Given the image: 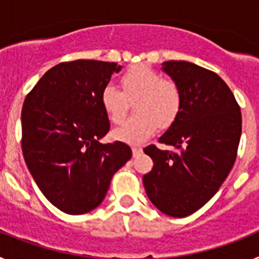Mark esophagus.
<instances>
[{
	"mask_svg": "<svg viewBox=\"0 0 259 259\" xmlns=\"http://www.w3.org/2000/svg\"><path fill=\"white\" fill-rule=\"evenodd\" d=\"M141 153H143V148L141 146H132V154H134V157L140 155Z\"/></svg>",
	"mask_w": 259,
	"mask_h": 259,
	"instance_id": "34e87169",
	"label": "esophagus"
}]
</instances>
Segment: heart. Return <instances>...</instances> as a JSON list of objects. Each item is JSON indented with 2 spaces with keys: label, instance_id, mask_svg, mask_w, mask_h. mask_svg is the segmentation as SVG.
<instances>
[{
  "label": "heart",
  "instance_id": "obj_1",
  "mask_svg": "<svg viewBox=\"0 0 259 259\" xmlns=\"http://www.w3.org/2000/svg\"><path fill=\"white\" fill-rule=\"evenodd\" d=\"M123 92L113 84L102 88L100 101L114 124L122 123L127 114V100L134 101L136 115L114 131L116 140L137 144L152 136L158 124L167 127L175 120L182 106V93L175 81L163 79L145 65L134 66L120 77Z\"/></svg>",
  "mask_w": 259,
  "mask_h": 259
}]
</instances>
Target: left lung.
Returning a JSON list of instances; mask_svg holds the SVG:
<instances>
[{
    "mask_svg": "<svg viewBox=\"0 0 259 259\" xmlns=\"http://www.w3.org/2000/svg\"><path fill=\"white\" fill-rule=\"evenodd\" d=\"M162 70L182 93L179 114L158 143L175 152L146 146L153 168L143 183L163 214L183 218L197 211L226 180L237 155L241 111L222 77L185 61L164 62Z\"/></svg>",
    "mask_w": 259,
    "mask_h": 259,
    "instance_id": "left-lung-1",
    "label": "left lung"
}]
</instances>
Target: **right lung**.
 Segmentation results:
<instances>
[{
  "label": "right lung",
  "instance_id": "1",
  "mask_svg": "<svg viewBox=\"0 0 259 259\" xmlns=\"http://www.w3.org/2000/svg\"><path fill=\"white\" fill-rule=\"evenodd\" d=\"M115 62L77 59L47 71L22 109V150L45 197L63 212L85 214L104 201L114 174L131 159L124 143L101 144L110 130L100 96Z\"/></svg>",
  "mask_w": 259,
  "mask_h": 259
}]
</instances>
